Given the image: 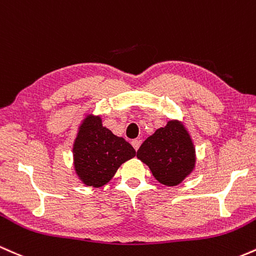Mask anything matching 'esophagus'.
I'll return each instance as SVG.
<instances>
[{
	"label": "esophagus",
	"instance_id": "1",
	"mask_svg": "<svg viewBox=\"0 0 256 256\" xmlns=\"http://www.w3.org/2000/svg\"><path fill=\"white\" fill-rule=\"evenodd\" d=\"M132 145H133L134 150L138 151V148H139V146H140V140H138V139H134L133 142H132Z\"/></svg>",
	"mask_w": 256,
	"mask_h": 256
}]
</instances>
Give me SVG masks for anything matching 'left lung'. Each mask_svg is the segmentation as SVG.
<instances>
[{"label": "left lung", "mask_w": 256, "mask_h": 256, "mask_svg": "<svg viewBox=\"0 0 256 256\" xmlns=\"http://www.w3.org/2000/svg\"><path fill=\"white\" fill-rule=\"evenodd\" d=\"M136 157L150 168L157 182L166 186H176L196 168V148L184 122L170 120L150 136Z\"/></svg>", "instance_id": "1"}]
</instances>
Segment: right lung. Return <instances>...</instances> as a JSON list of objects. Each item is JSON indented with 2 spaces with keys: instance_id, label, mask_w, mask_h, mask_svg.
Wrapping results in <instances>:
<instances>
[{
  "instance_id": "right-lung-1",
  "label": "right lung",
  "mask_w": 256,
  "mask_h": 256,
  "mask_svg": "<svg viewBox=\"0 0 256 256\" xmlns=\"http://www.w3.org/2000/svg\"><path fill=\"white\" fill-rule=\"evenodd\" d=\"M136 154L130 144L102 124L99 114L83 116L72 145L74 173L83 185L96 188L106 185Z\"/></svg>"
}]
</instances>
